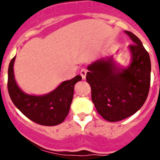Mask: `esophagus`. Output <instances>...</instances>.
I'll use <instances>...</instances> for the list:
<instances>
[{"label":"esophagus","mask_w":160,"mask_h":160,"mask_svg":"<svg viewBox=\"0 0 160 160\" xmlns=\"http://www.w3.org/2000/svg\"><path fill=\"white\" fill-rule=\"evenodd\" d=\"M80 75H81L82 78L85 79L86 78V75H87V70L85 68H83L80 71Z\"/></svg>","instance_id":"1"}]
</instances>
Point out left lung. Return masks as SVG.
<instances>
[{"label":"left lung","mask_w":160,"mask_h":160,"mask_svg":"<svg viewBox=\"0 0 160 160\" xmlns=\"http://www.w3.org/2000/svg\"><path fill=\"white\" fill-rule=\"evenodd\" d=\"M133 44L127 68L116 66L113 56L98 59L88 66L87 81L91 88V98L103 118L115 122L137 112L146 102L151 80L149 55L139 38L125 31Z\"/></svg>","instance_id":"obj_1"}]
</instances>
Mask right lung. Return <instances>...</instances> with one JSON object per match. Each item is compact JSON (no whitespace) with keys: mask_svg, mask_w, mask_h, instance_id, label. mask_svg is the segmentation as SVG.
I'll use <instances>...</instances> for the list:
<instances>
[{"mask_svg":"<svg viewBox=\"0 0 160 160\" xmlns=\"http://www.w3.org/2000/svg\"><path fill=\"white\" fill-rule=\"evenodd\" d=\"M11 59L8 67V90L14 105L31 121L46 126H54L62 123L68 115L72 101L74 86L82 80L80 75L64 81L50 93L43 96H35L24 93L18 86L14 76V62Z\"/></svg>","mask_w":160,"mask_h":160,"instance_id":"obj_1","label":"right lung"}]
</instances>
